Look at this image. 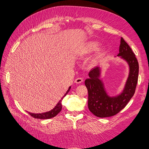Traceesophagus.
<instances>
[{
    "mask_svg": "<svg viewBox=\"0 0 149 149\" xmlns=\"http://www.w3.org/2000/svg\"><path fill=\"white\" fill-rule=\"evenodd\" d=\"M83 79L81 78V77H78V78L76 79L75 80V83H76V84H81V83H83Z\"/></svg>",
    "mask_w": 149,
    "mask_h": 149,
    "instance_id": "34e87169",
    "label": "esophagus"
}]
</instances>
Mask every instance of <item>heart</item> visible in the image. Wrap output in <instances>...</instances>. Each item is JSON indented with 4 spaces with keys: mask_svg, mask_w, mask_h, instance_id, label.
Returning a JSON list of instances; mask_svg holds the SVG:
<instances>
[{
    "mask_svg": "<svg viewBox=\"0 0 149 149\" xmlns=\"http://www.w3.org/2000/svg\"><path fill=\"white\" fill-rule=\"evenodd\" d=\"M99 47L100 44L97 42H95V41H88V42H85L79 46L76 49L75 53H76V56L79 58H85V57L90 56L95 51H96L97 50L99 49ZM102 56L103 53L102 52H99L94 57L91 63L93 65L97 64V63H99L100 61Z\"/></svg>",
    "mask_w": 149,
    "mask_h": 149,
    "instance_id": "b5f03b06",
    "label": "heart"
}]
</instances>
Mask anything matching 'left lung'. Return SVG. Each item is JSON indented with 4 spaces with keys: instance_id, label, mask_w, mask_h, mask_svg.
<instances>
[{
    "instance_id": "left-lung-1",
    "label": "left lung",
    "mask_w": 149,
    "mask_h": 149,
    "mask_svg": "<svg viewBox=\"0 0 149 149\" xmlns=\"http://www.w3.org/2000/svg\"><path fill=\"white\" fill-rule=\"evenodd\" d=\"M117 56L127 62L129 75L123 90L115 96H110L100 79L101 69L95 67L89 72V78L85 80L88 91V106L94 115L105 118L116 115L127 105L133 97L138 83L139 65L131 47L121 38L119 53Z\"/></svg>"
}]
</instances>
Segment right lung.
Wrapping results in <instances>:
<instances>
[{
    "label": "right lung",
    "mask_w": 149,
    "mask_h": 149,
    "mask_svg": "<svg viewBox=\"0 0 149 149\" xmlns=\"http://www.w3.org/2000/svg\"><path fill=\"white\" fill-rule=\"evenodd\" d=\"M70 88H71V86H70L68 88V90L66 91V92L64 95V96L61 98V99L59 101L58 103L56 104V106L54 107L52 110L49 111H47L45 113H29V112H28V113H29L31 116H33V118H35L49 119V118H53V117L56 116L60 111H61V110L62 109V104H61L62 100L63 98H64L66 95V94L69 92Z\"/></svg>",
    "instance_id": "add662e5"
}]
</instances>
